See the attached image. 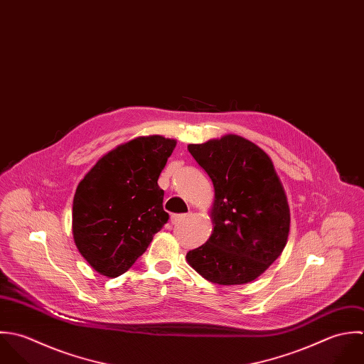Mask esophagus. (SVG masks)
Listing matches in <instances>:
<instances>
[{
  "label": "esophagus",
  "mask_w": 364,
  "mask_h": 364,
  "mask_svg": "<svg viewBox=\"0 0 364 364\" xmlns=\"http://www.w3.org/2000/svg\"><path fill=\"white\" fill-rule=\"evenodd\" d=\"M186 218H188V215H172V216H171V223H172V225H179V223H182Z\"/></svg>",
  "instance_id": "34e87169"
}]
</instances>
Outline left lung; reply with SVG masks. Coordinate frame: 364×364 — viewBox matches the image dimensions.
Here are the masks:
<instances>
[{"label": "left lung", "instance_id": "obj_1", "mask_svg": "<svg viewBox=\"0 0 364 364\" xmlns=\"http://www.w3.org/2000/svg\"><path fill=\"white\" fill-rule=\"evenodd\" d=\"M188 149L212 179L215 200L212 235L186 261L213 284L251 282L288 242L289 205L272 159L237 134L189 144Z\"/></svg>", "mask_w": 364, "mask_h": 364}]
</instances>
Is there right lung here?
<instances>
[{
    "label": "right lung",
    "mask_w": 364,
    "mask_h": 364,
    "mask_svg": "<svg viewBox=\"0 0 364 364\" xmlns=\"http://www.w3.org/2000/svg\"><path fill=\"white\" fill-rule=\"evenodd\" d=\"M175 146L173 138L136 136L105 154L79 182L73 239L100 275L124 274L168 222L158 178Z\"/></svg>",
    "instance_id": "obj_1"
}]
</instances>
